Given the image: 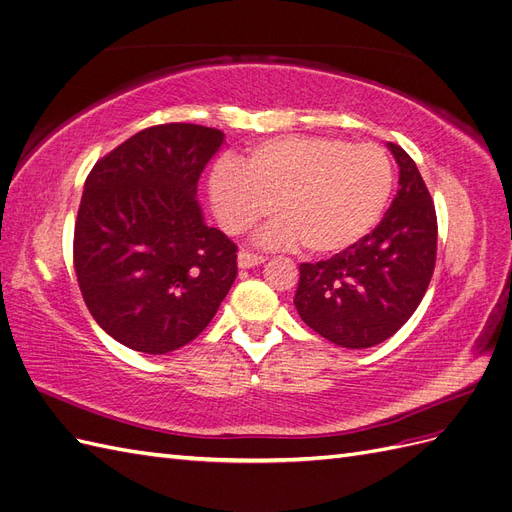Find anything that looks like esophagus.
Segmentation results:
<instances>
[{"label":"esophagus","instance_id":"esophagus-1","mask_svg":"<svg viewBox=\"0 0 512 512\" xmlns=\"http://www.w3.org/2000/svg\"><path fill=\"white\" fill-rule=\"evenodd\" d=\"M237 262H239L241 269H252V267H256V265H262V262H265V256L254 254V252H247V250H241L239 256H237Z\"/></svg>","mask_w":512,"mask_h":512}]
</instances>
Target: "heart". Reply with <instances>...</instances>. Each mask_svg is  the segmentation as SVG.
<instances>
[{"mask_svg":"<svg viewBox=\"0 0 512 512\" xmlns=\"http://www.w3.org/2000/svg\"><path fill=\"white\" fill-rule=\"evenodd\" d=\"M393 192V166L371 143L282 136L256 145L245 164L222 158L209 198L228 232H243L273 213L262 241L327 256L348 250L378 224Z\"/></svg>","mask_w":512,"mask_h":512,"instance_id":"heart-1","label":"heart"}]
</instances>
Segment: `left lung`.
I'll return each mask as SVG.
<instances>
[{
    "label": "left lung",
    "instance_id": "1",
    "mask_svg": "<svg viewBox=\"0 0 512 512\" xmlns=\"http://www.w3.org/2000/svg\"><path fill=\"white\" fill-rule=\"evenodd\" d=\"M399 190L380 224L348 250L299 265L294 307L309 329L342 348H371L397 333L431 282L438 218L414 160L395 143Z\"/></svg>",
    "mask_w": 512,
    "mask_h": 512
}]
</instances>
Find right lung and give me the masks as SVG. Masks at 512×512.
I'll return each mask as SVG.
<instances>
[{
    "label": "right lung",
    "mask_w": 512,
    "mask_h": 512,
    "mask_svg": "<svg viewBox=\"0 0 512 512\" xmlns=\"http://www.w3.org/2000/svg\"><path fill=\"white\" fill-rule=\"evenodd\" d=\"M222 143V130L162 123L87 175L74 224L76 282L94 320L136 352L190 344L235 282L237 245L205 224L196 200Z\"/></svg>",
    "instance_id": "right-lung-1"
}]
</instances>
